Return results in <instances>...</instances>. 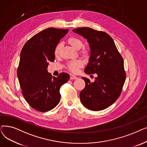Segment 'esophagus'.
Listing matches in <instances>:
<instances>
[{"mask_svg": "<svg viewBox=\"0 0 147 147\" xmlns=\"http://www.w3.org/2000/svg\"><path fill=\"white\" fill-rule=\"evenodd\" d=\"M78 78H77L76 76L73 75V74H70V78H69V79L70 80H76V79H78Z\"/></svg>", "mask_w": 147, "mask_h": 147, "instance_id": "esophagus-1", "label": "esophagus"}]
</instances>
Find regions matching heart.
<instances>
[{"label":"heart","instance_id":"1","mask_svg":"<svg viewBox=\"0 0 147 147\" xmlns=\"http://www.w3.org/2000/svg\"><path fill=\"white\" fill-rule=\"evenodd\" d=\"M68 43L71 46L76 49H81L83 46V42L80 38L76 37H71L68 39ZM61 45L58 44L55 49V55L58 57L61 51ZM80 53L84 57H87L89 54L88 51L85 48H83L81 51ZM84 64L82 60L81 59H76L69 61L67 63V68L69 71H70L72 73H76L78 71L79 69L82 68Z\"/></svg>","mask_w":147,"mask_h":147}]
</instances>
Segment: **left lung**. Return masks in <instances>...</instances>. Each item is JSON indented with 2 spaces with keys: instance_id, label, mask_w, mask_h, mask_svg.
Listing matches in <instances>:
<instances>
[{
  "instance_id": "1",
  "label": "left lung",
  "mask_w": 147,
  "mask_h": 147,
  "mask_svg": "<svg viewBox=\"0 0 147 147\" xmlns=\"http://www.w3.org/2000/svg\"><path fill=\"white\" fill-rule=\"evenodd\" d=\"M73 32L87 39L90 49L88 74L96 73L94 82L82 78L85 87L80 93L82 104L89 110L100 111L112 105L120 96L126 80L123 59L112 37L105 32L89 27H79Z\"/></svg>"
}]
</instances>
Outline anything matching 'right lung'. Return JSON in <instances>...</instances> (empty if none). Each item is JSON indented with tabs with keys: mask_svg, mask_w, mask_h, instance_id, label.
<instances>
[{
	"mask_svg": "<svg viewBox=\"0 0 147 147\" xmlns=\"http://www.w3.org/2000/svg\"><path fill=\"white\" fill-rule=\"evenodd\" d=\"M68 32V29L46 28L30 38L21 50L17 76L22 94L38 111H48L58 104L59 89L69 79L65 73L52 77L47 69L49 62L55 60L56 46Z\"/></svg>",
	"mask_w": 147,
	"mask_h": 147,
	"instance_id": "obj_1",
	"label": "right lung"
}]
</instances>
